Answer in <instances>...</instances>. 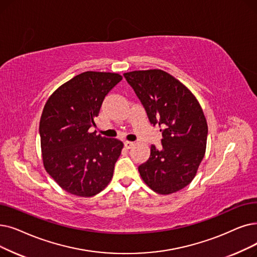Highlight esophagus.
<instances>
[{
	"mask_svg": "<svg viewBox=\"0 0 257 257\" xmlns=\"http://www.w3.org/2000/svg\"><path fill=\"white\" fill-rule=\"evenodd\" d=\"M124 145H125V147H126L127 149H130V148H132L133 146H135V143H133V142H129V141H126V142L124 143Z\"/></svg>",
	"mask_w": 257,
	"mask_h": 257,
	"instance_id": "34e87169",
	"label": "esophagus"
}]
</instances>
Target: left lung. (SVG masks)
Returning a JSON list of instances; mask_svg holds the SVG:
<instances>
[{
  "mask_svg": "<svg viewBox=\"0 0 257 257\" xmlns=\"http://www.w3.org/2000/svg\"><path fill=\"white\" fill-rule=\"evenodd\" d=\"M124 76L163 137L162 148L151 145L150 158L139 166L143 181L160 194L181 190L191 183L205 155L208 126L203 109L185 85L163 70Z\"/></svg>",
  "mask_w": 257,
  "mask_h": 257,
  "instance_id": "8db88e82",
  "label": "left lung"
}]
</instances>
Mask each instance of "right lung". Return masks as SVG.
Segmentation results:
<instances>
[{
  "instance_id": "1",
  "label": "right lung",
  "mask_w": 257,
  "mask_h": 257,
  "mask_svg": "<svg viewBox=\"0 0 257 257\" xmlns=\"http://www.w3.org/2000/svg\"><path fill=\"white\" fill-rule=\"evenodd\" d=\"M121 79L117 73L83 72L59 87L43 109L39 131L44 167L70 194L93 196L112 178L122 143L88 130Z\"/></svg>"
}]
</instances>
